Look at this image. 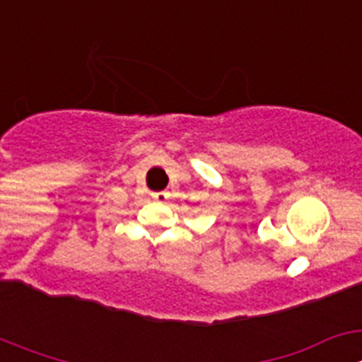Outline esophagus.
<instances>
[{"label": "esophagus", "mask_w": 362, "mask_h": 362, "mask_svg": "<svg viewBox=\"0 0 362 362\" xmlns=\"http://www.w3.org/2000/svg\"><path fill=\"white\" fill-rule=\"evenodd\" d=\"M152 197L156 201H159V203H165L168 199V192H156V194H152Z\"/></svg>", "instance_id": "esophagus-1"}]
</instances>
